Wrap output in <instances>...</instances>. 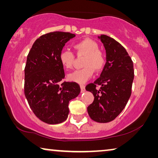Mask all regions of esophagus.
Listing matches in <instances>:
<instances>
[{
  "label": "esophagus",
  "mask_w": 158,
  "mask_h": 158,
  "mask_svg": "<svg viewBox=\"0 0 158 158\" xmlns=\"http://www.w3.org/2000/svg\"><path fill=\"white\" fill-rule=\"evenodd\" d=\"M81 93H83L84 91H85V85H83V84H81Z\"/></svg>",
  "instance_id": "1"
}]
</instances>
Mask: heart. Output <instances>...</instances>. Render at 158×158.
Masks as SVG:
<instances>
[{"label": "heart", "instance_id": "1", "mask_svg": "<svg viewBox=\"0 0 158 158\" xmlns=\"http://www.w3.org/2000/svg\"><path fill=\"white\" fill-rule=\"evenodd\" d=\"M73 47L77 55H85L83 68L74 71L68 75L70 81L78 83H85L95 72H100L106 64V58L103 53L98 49V44L91 39L85 38L74 43ZM59 61L65 70L73 68L75 62V55L68 49H63L59 55Z\"/></svg>", "mask_w": 158, "mask_h": 158}]
</instances>
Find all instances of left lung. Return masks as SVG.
Masks as SVG:
<instances>
[{
	"label": "left lung",
	"mask_w": 158,
	"mask_h": 158,
	"mask_svg": "<svg viewBox=\"0 0 158 158\" xmlns=\"http://www.w3.org/2000/svg\"><path fill=\"white\" fill-rule=\"evenodd\" d=\"M98 38L106 52V62L100 77L86 85V90L94 96L87 109L91 119L106 123L117 117L126 106L135 74L133 62L124 47L109 36L102 34Z\"/></svg>",
	"instance_id": "obj_1"
}]
</instances>
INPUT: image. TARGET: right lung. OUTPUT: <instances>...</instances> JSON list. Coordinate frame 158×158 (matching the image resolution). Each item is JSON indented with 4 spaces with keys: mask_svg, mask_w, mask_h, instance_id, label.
Masks as SVG:
<instances>
[{
    "mask_svg": "<svg viewBox=\"0 0 158 158\" xmlns=\"http://www.w3.org/2000/svg\"><path fill=\"white\" fill-rule=\"evenodd\" d=\"M75 36L63 31L45 34L34 42L28 54L24 94L33 113L47 124L64 122L69 114V101L81 92L77 83L63 81L64 68L59 61L65 43Z\"/></svg>",
    "mask_w": 158,
    "mask_h": 158,
    "instance_id": "obj_1",
    "label": "right lung"
}]
</instances>
